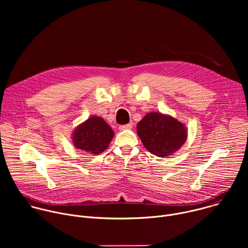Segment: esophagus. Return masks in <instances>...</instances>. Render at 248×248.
Listing matches in <instances>:
<instances>
[{
  "mask_svg": "<svg viewBox=\"0 0 248 248\" xmlns=\"http://www.w3.org/2000/svg\"><path fill=\"white\" fill-rule=\"evenodd\" d=\"M132 128V124H123L119 126L120 130H124V129H130Z\"/></svg>",
  "mask_w": 248,
  "mask_h": 248,
  "instance_id": "34e87169",
  "label": "esophagus"
}]
</instances>
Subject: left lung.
I'll list each match as a JSON object with an SVG mask.
<instances>
[{
    "label": "left lung",
    "mask_w": 248,
    "mask_h": 248,
    "mask_svg": "<svg viewBox=\"0 0 248 248\" xmlns=\"http://www.w3.org/2000/svg\"><path fill=\"white\" fill-rule=\"evenodd\" d=\"M137 134L145 148L159 157L172 154L186 140V129L182 123L159 113H149L141 120Z\"/></svg>",
    "instance_id": "8db88e82"
}]
</instances>
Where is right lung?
Masks as SVG:
<instances>
[{"mask_svg":"<svg viewBox=\"0 0 248 248\" xmlns=\"http://www.w3.org/2000/svg\"><path fill=\"white\" fill-rule=\"evenodd\" d=\"M114 137L110 125L99 117H91L75 131L73 141L77 148L91 154H99L107 149Z\"/></svg>","mask_w":248,"mask_h":248,"instance_id":"1","label":"right lung"}]
</instances>
